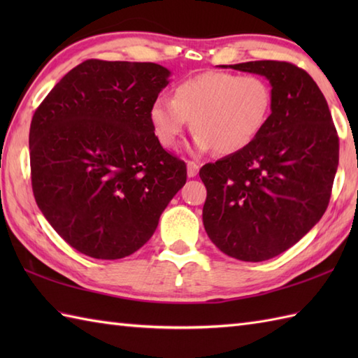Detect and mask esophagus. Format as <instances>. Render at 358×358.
<instances>
[{
    "mask_svg": "<svg viewBox=\"0 0 358 358\" xmlns=\"http://www.w3.org/2000/svg\"><path fill=\"white\" fill-rule=\"evenodd\" d=\"M199 169H200L199 164L194 163V162H187V177L189 178H194L195 175L199 173Z\"/></svg>",
    "mask_w": 358,
    "mask_h": 358,
    "instance_id": "obj_1",
    "label": "esophagus"
}]
</instances>
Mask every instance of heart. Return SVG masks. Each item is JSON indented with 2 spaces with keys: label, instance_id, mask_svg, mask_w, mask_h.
Segmentation results:
<instances>
[{
  "label": "heart",
  "instance_id": "1",
  "mask_svg": "<svg viewBox=\"0 0 358 358\" xmlns=\"http://www.w3.org/2000/svg\"><path fill=\"white\" fill-rule=\"evenodd\" d=\"M272 112V92L258 75L204 72L181 81L173 98L158 96L149 120L158 141L173 148L194 120V148L231 155L252 144Z\"/></svg>",
  "mask_w": 358,
  "mask_h": 358
}]
</instances>
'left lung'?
I'll return each instance as SVG.
<instances>
[{"mask_svg": "<svg viewBox=\"0 0 358 358\" xmlns=\"http://www.w3.org/2000/svg\"><path fill=\"white\" fill-rule=\"evenodd\" d=\"M262 75L272 112L245 150L204 164L203 224L212 243L241 262H264L305 237L324 214L338 166V136L322 90L286 62L224 66Z\"/></svg>", "mask_w": 358, "mask_h": 358, "instance_id": "left-lung-1", "label": "left lung"}]
</instances>
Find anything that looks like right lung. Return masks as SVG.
<instances>
[{
  "mask_svg": "<svg viewBox=\"0 0 358 358\" xmlns=\"http://www.w3.org/2000/svg\"><path fill=\"white\" fill-rule=\"evenodd\" d=\"M155 63L87 59L66 73L30 123L38 208L66 243L100 260L138 250L186 183L149 120L169 85Z\"/></svg>",
  "mask_w": 358,
  "mask_h": 358,
  "instance_id": "obj_1",
  "label": "right lung"
}]
</instances>
